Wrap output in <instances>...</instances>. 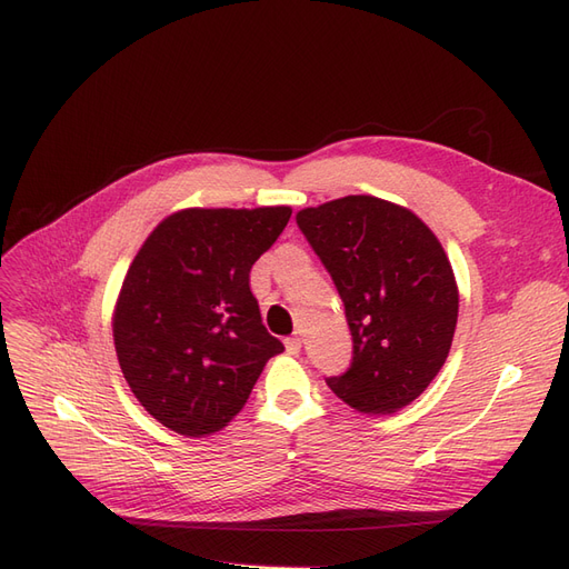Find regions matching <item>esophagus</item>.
<instances>
[{"instance_id": "esophagus-1", "label": "esophagus", "mask_w": 569, "mask_h": 569, "mask_svg": "<svg viewBox=\"0 0 569 569\" xmlns=\"http://www.w3.org/2000/svg\"><path fill=\"white\" fill-rule=\"evenodd\" d=\"M284 347L289 353H299L301 351V337H287Z\"/></svg>"}]
</instances>
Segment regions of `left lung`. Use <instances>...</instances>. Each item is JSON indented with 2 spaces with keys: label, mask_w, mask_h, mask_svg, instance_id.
<instances>
[{
  "label": "left lung",
  "mask_w": 569,
  "mask_h": 569,
  "mask_svg": "<svg viewBox=\"0 0 569 569\" xmlns=\"http://www.w3.org/2000/svg\"><path fill=\"white\" fill-rule=\"evenodd\" d=\"M343 301L353 339L347 372L327 377L360 412H393L435 380L449 356L458 287L425 222L375 197H343L297 213Z\"/></svg>",
  "instance_id": "left-lung-1"
}]
</instances>
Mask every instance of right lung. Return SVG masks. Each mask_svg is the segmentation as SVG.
Instances as JSON below:
<instances>
[{"mask_svg": "<svg viewBox=\"0 0 569 569\" xmlns=\"http://www.w3.org/2000/svg\"><path fill=\"white\" fill-rule=\"evenodd\" d=\"M287 206L187 209L153 230L123 280L113 343L149 416L184 437L226 427L272 356L251 266L282 234Z\"/></svg>", "mask_w": 569, "mask_h": 569, "instance_id": "obj_1", "label": "right lung"}]
</instances>
